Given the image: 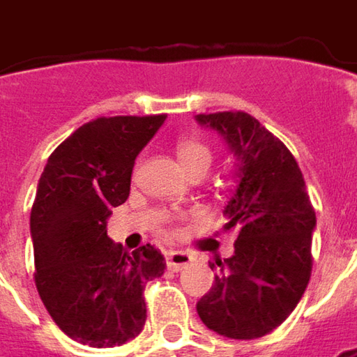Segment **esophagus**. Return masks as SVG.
<instances>
[{
	"label": "esophagus",
	"instance_id": "obj_1",
	"mask_svg": "<svg viewBox=\"0 0 357 357\" xmlns=\"http://www.w3.org/2000/svg\"><path fill=\"white\" fill-rule=\"evenodd\" d=\"M190 261H192V255L186 253V251H171V253H167V265L173 271H183L186 265H190Z\"/></svg>",
	"mask_w": 357,
	"mask_h": 357
}]
</instances>
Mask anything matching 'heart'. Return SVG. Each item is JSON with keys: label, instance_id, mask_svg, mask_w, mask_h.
I'll return each mask as SVG.
<instances>
[{"label": "heart", "instance_id": "heart-1", "mask_svg": "<svg viewBox=\"0 0 357 357\" xmlns=\"http://www.w3.org/2000/svg\"><path fill=\"white\" fill-rule=\"evenodd\" d=\"M176 157L188 174L196 173V171L206 173L212 165V159H214V151L206 141L196 139V137H184L176 143Z\"/></svg>", "mask_w": 357, "mask_h": 357}]
</instances>
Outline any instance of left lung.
Here are the masks:
<instances>
[{"label":"left lung","mask_w":357,"mask_h":357,"mask_svg":"<svg viewBox=\"0 0 357 357\" xmlns=\"http://www.w3.org/2000/svg\"><path fill=\"white\" fill-rule=\"evenodd\" d=\"M196 119L240 159V184L224 210V229H238L236 251L210 263L220 275L196 310L222 336L261 338L289 318L310 281L317 214L293 153L255 117L216 112Z\"/></svg>","instance_id":"obj_1"}]
</instances>
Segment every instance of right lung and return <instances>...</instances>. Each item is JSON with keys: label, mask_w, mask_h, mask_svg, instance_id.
<instances>
[{"label": "right lung", "mask_w": 357, "mask_h": 357, "mask_svg": "<svg viewBox=\"0 0 357 357\" xmlns=\"http://www.w3.org/2000/svg\"><path fill=\"white\" fill-rule=\"evenodd\" d=\"M167 119L96 117L50 153L31 208L35 284L56 326L92 348L133 340L145 324V284L165 271L155 245L128 251L107 238L128 200L139 151Z\"/></svg>", "instance_id": "obj_1"}]
</instances>
